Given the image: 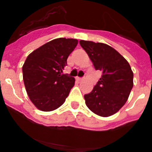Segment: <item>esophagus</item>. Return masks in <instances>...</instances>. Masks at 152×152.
<instances>
[{"instance_id": "1", "label": "esophagus", "mask_w": 152, "mask_h": 152, "mask_svg": "<svg viewBox=\"0 0 152 152\" xmlns=\"http://www.w3.org/2000/svg\"><path fill=\"white\" fill-rule=\"evenodd\" d=\"M76 79H77V80H79V81H80V80H83V77H76Z\"/></svg>"}]
</instances>
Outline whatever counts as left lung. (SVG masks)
<instances>
[{
    "mask_svg": "<svg viewBox=\"0 0 152 152\" xmlns=\"http://www.w3.org/2000/svg\"><path fill=\"white\" fill-rule=\"evenodd\" d=\"M96 70L102 76L90 94L84 95L87 107L98 116H112L124 106L133 87V72L123 56L110 45L80 40Z\"/></svg>",
    "mask_w": 152,
    "mask_h": 152,
    "instance_id": "1",
    "label": "left lung"
}]
</instances>
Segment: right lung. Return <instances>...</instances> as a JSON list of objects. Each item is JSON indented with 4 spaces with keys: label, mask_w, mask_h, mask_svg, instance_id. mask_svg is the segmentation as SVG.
Returning <instances> with one entry per match:
<instances>
[{
    "label": "right lung",
    "mask_w": 152,
    "mask_h": 152,
    "mask_svg": "<svg viewBox=\"0 0 152 152\" xmlns=\"http://www.w3.org/2000/svg\"><path fill=\"white\" fill-rule=\"evenodd\" d=\"M77 45L75 39H56L26 58L23 65L24 85L30 100L39 110H55L68 97L75 79L61 73Z\"/></svg>",
    "instance_id": "obj_1"
}]
</instances>
